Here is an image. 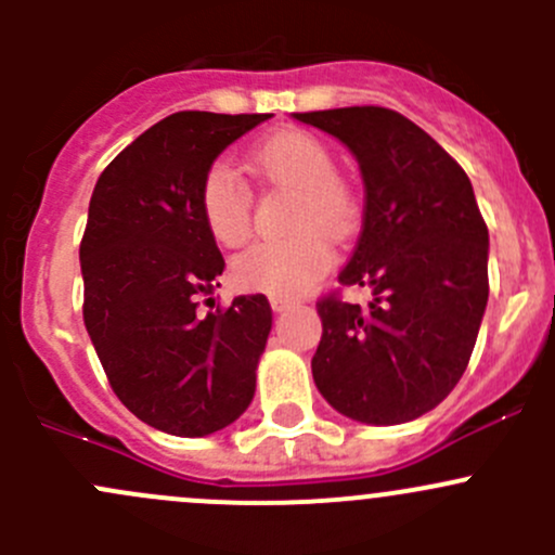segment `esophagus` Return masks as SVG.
<instances>
[{
    "label": "esophagus",
    "instance_id": "esophagus-1",
    "mask_svg": "<svg viewBox=\"0 0 555 555\" xmlns=\"http://www.w3.org/2000/svg\"><path fill=\"white\" fill-rule=\"evenodd\" d=\"M268 304H271L273 311H287L289 306H295V298H287V295H268Z\"/></svg>",
    "mask_w": 555,
    "mask_h": 555
}]
</instances>
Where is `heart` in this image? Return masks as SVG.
Masks as SVG:
<instances>
[{
    "label": "heart",
    "mask_w": 555,
    "mask_h": 555,
    "mask_svg": "<svg viewBox=\"0 0 555 555\" xmlns=\"http://www.w3.org/2000/svg\"><path fill=\"white\" fill-rule=\"evenodd\" d=\"M249 164L271 184L295 190L284 238L251 244L233 257L231 279L255 293H298L333 262L331 238L351 236L357 225V195L340 173L327 144L304 128H282L249 153ZM198 206L209 236L238 246L251 231V195L228 164H211L198 188Z\"/></svg>",
    "instance_id": "1"
}]
</instances>
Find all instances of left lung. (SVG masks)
<instances>
[{"label":"left lung","instance_id":"8db88e82","mask_svg":"<svg viewBox=\"0 0 555 555\" xmlns=\"http://www.w3.org/2000/svg\"><path fill=\"white\" fill-rule=\"evenodd\" d=\"M354 153L365 215L340 287L322 295L311 373L324 400L365 424L433 411L462 378L489 300V228L462 166L386 106L295 112Z\"/></svg>","mask_w":555,"mask_h":555}]
</instances>
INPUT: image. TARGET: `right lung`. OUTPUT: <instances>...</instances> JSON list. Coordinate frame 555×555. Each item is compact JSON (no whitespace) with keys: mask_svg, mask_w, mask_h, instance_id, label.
Wrapping results in <instances>:
<instances>
[{"mask_svg":"<svg viewBox=\"0 0 555 555\" xmlns=\"http://www.w3.org/2000/svg\"><path fill=\"white\" fill-rule=\"evenodd\" d=\"M268 117L173 112L93 188L80 242L82 319L117 400L160 433L204 438L255 397L271 306L266 295H238L198 311L225 268L198 188L217 155Z\"/></svg>","mask_w":555,"mask_h":555,"instance_id":"right-lung-1","label":"right lung"}]
</instances>
